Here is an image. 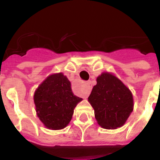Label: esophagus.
I'll return each instance as SVG.
<instances>
[{
	"label": "esophagus",
	"instance_id": "34e87169",
	"mask_svg": "<svg viewBox=\"0 0 160 160\" xmlns=\"http://www.w3.org/2000/svg\"><path fill=\"white\" fill-rule=\"evenodd\" d=\"M86 85H87V88L85 90L84 92V98H87V97L89 96L90 93V90H91V86H90V82H86Z\"/></svg>",
	"mask_w": 160,
	"mask_h": 160
}]
</instances>
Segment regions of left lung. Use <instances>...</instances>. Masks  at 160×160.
<instances>
[{
    "label": "left lung",
    "mask_w": 160,
    "mask_h": 160,
    "mask_svg": "<svg viewBox=\"0 0 160 160\" xmlns=\"http://www.w3.org/2000/svg\"><path fill=\"white\" fill-rule=\"evenodd\" d=\"M88 101L94 110L98 123L105 129L122 127L133 111V96L129 89L109 73L97 78Z\"/></svg>",
    "instance_id": "1"
}]
</instances>
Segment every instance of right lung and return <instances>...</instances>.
<instances>
[{
	"mask_svg": "<svg viewBox=\"0 0 160 160\" xmlns=\"http://www.w3.org/2000/svg\"><path fill=\"white\" fill-rule=\"evenodd\" d=\"M33 98L38 118L52 130L66 128L73 109L82 101L73 94L70 81L62 73L49 76L37 89Z\"/></svg>",
	"mask_w": 160,
	"mask_h": 160,
	"instance_id": "right-lung-1",
	"label": "right lung"
}]
</instances>
